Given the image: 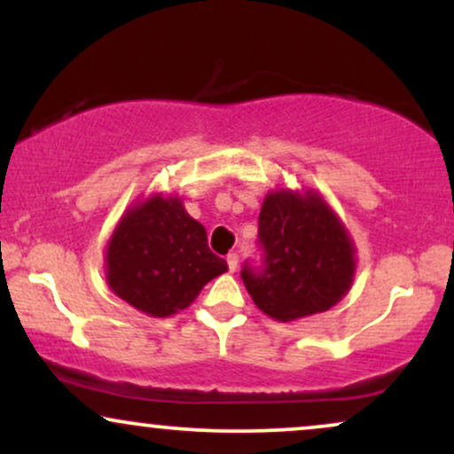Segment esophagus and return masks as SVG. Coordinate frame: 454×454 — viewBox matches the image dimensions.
I'll return each instance as SVG.
<instances>
[{
    "label": "esophagus",
    "instance_id": "obj_1",
    "mask_svg": "<svg viewBox=\"0 0 454 454\" xmlns=\"http://www.w3.org/2000/svg\"><path fill=\"white\" fill-rule=\"evenodd\" d=\"M226 262H228V269H231V273H234V270H237V267H239V256L234 252L228 254Z\"/></svg>",
    "mask_w": 454,
    "mask_h": 454
}]
</instances>
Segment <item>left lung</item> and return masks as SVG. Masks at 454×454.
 <instances>
[{
    "label": "left lung",
    "instance_id": "8db88e82",
    "mask_svg": "<svg viewBox=\"0 0 454 454\" xmlns=\"http://www.w3.org/2000/svg\"><path fill=\"white\" fill-rule=\"evenodd\" d=\"M262 270L243 267L245 288L278 322L328 311L350 290L356 247L335 211L316 190H273L258 215Z\"/></svg>",
    "mask_w": 454,
    "mask_h": 454
}]
</instances>
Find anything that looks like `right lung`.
Wrapping results in <instances>:
<instances>
[{
  "mask_svg": "<svg viewBox=\"0 0 454 454\" xmlns=\"http://www.w3.org/2000/svg\"><path fill=\"white\" fill-rule=\"evenodd\" d=\"M104 269L119 299L151 317H168L194 303L228 264L211 252L205 226L181 198L155 192L123 213L108 239Z\"/></svg>",
  "mask_w": 454,
  "mask_h": 454,
  "instance_id": "add662e5",
  "label": "right lung"
}]
</instances>
